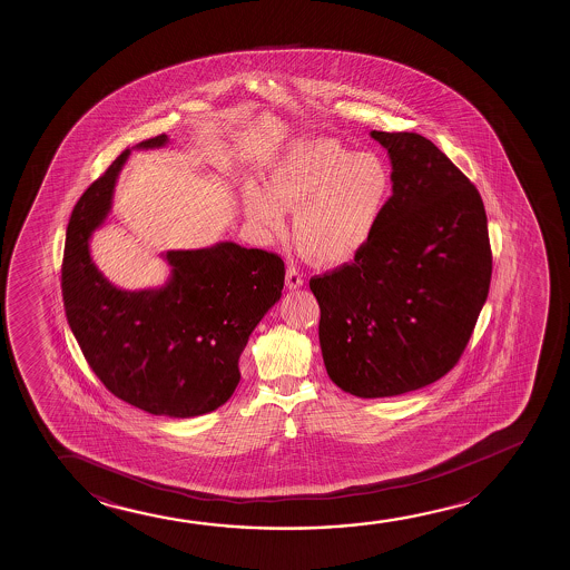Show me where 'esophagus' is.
Here are the masks:
<instances>
[{
    "instance_id": "34e87169",
    "label": "esophagus",
    "mask_w": 570,
    "mask_h": 570,
    "mask_svg": "<svg viewBox=\"0 0 570 570\" xmlns=\"http://www.w3.org/2000/svg\"><path fill=\"white\" fill-rule=\"evenodd\" d=\"M286 286L289 289H297L304 286V274L299 273L296 266H288V271H286Z\"/></svg>"
}]
</instances>
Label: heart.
Segmentation results:
<instances>
[{"label":"heart","instance_id":"b5f03b06","mask_svg":"<svg viewBox=\"0 0 570 570\" xmlns=\"http://www.w3.org/2000/svg\"><path fill=\"white\" fill-rule=\"evenodd\" d=\"M393 177L375 154H354L331 138L292 144L268 169L266 187L245 193V214L281 234L294 210L292 235L317 265L348 263L366 247L390 204Z\"/></svg>","mask_w":570,"mask_h":570}]
</instances>
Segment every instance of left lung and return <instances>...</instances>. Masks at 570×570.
<instances>
[{
	"label": "left lung",
	"mask_w": 570,
	"mask_h": 570,
	"mask_svg": "<svg viewBox=\"0 0 570 570\" xmlns=\"http://www.w3.org/2000/svg\"><path fill=\"white\" fill-rule=\"evenodd\" d=\"M370 136L390 156V204L354 263L309 288L328 377L356 397H395L458 364L489 296L491 243L479 190L432 141Z\"/></svg>",
	"instance_id": "8db88e82"
}]
</instances>
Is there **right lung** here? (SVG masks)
I'll use <instances>...</instances> for the list:
<instances>
[{
    "mask_svg": "<svg viewBox=\"0 0 570 570\" xmlns=\"http://www.w3.org/2000/svg\"><path fill=\"white\" fill-rule=\"evenodd\" d=\"M161 134L136 149L164 148ZM130 149L112 161L71 212L62 294L66 317L95 375L130 405L157 416L190 419L234 395L249 335L282 296L278 255L219 242L167 250L164 286L117 288L91 258L89 239L105 224Z\"/></svg>",
    "mask_w": 570,
    "mask_h": 570,
    "instance_id": "obj_1",
    "label": "right lung"
}]
</instances>
